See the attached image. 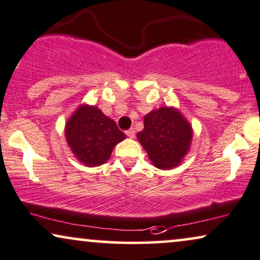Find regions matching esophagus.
Masks as SVG:
<instances>
[{
	"mask_svg": "<svg viewBox=\"0 0 260 260\" xmlns=\"http://www.w3.org/2000/svg\"><path fill=\"white\" fill-rule=\"evenodd\" d=\"M135 133H136V131H135L134 127H131V129H129V130H126V131H125L126 136H127V137H130V138H134V137H135Z\"/></svg>",
	"mask_w": 260,
	"mask_h": 260,
	"instance_id": "esophagus-1",
	"label": "esophagus"
}]
</instances>
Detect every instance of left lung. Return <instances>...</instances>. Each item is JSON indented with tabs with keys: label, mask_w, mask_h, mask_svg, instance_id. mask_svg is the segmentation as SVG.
<instances>
[{
	"label": "left lung",
	"mask_w": 260,
	"mask_h": 260,
	"mask_svg": "<svg viewBox=\"0 0 260 260\" xmlns=\"http://www.w3.org/2000/svg\"><path fill=\"white\" fill-rule=\"evenodd\" d=\"M192 127L174 107H160L144 117V127L137 134L138 142L155 167H177L190 149Z\"/></svg>",
	"instance_id": "obj_1"
}]
</instances>
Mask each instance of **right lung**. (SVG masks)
<instances>
[{
	"label": "right lung",
	"instance_id": "obj_1",
	"mask_svg": "<svg viewBox=\"0 0 260 260\" xmlns=\"http://www.w3.org/2000/svg\"><path fill=\"white\" fill-rule=\"evenodd\" d=\"M66 138L76 159L94 167L110 159L114 146L122 142L125 134L96 106L81 105L66 124Z\"/></svg>",
	"mask_w": 260,
	"mask_h": 260
}]
</instances>
